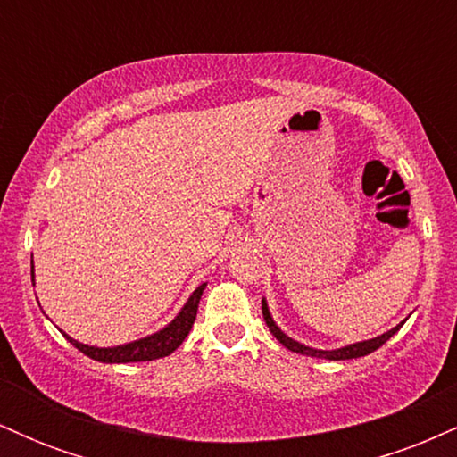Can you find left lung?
<instances>
[{
	"label": "left lung",
	"mask_w": 457,
	"mask_h": 457,
	"mask_svg": "<svg viewBox=\"0 0 457 457\" xmlns=\"http://www.w3.org/2000/svg\"><path fill=\"white\" fill-rule=\"evenodd\" d=\"M262 313H264V320H266V327L270 328V333L275 335L277 342L286 345L287 350H292V353H298V354H307V356H318V359H328V361H345V359H359V356H365L370 353H374V350H378L382 344L389 342L393 335L397 333V330L402 328V324H397L395 328L386 330V333L378 335V337L374 339H367V342H359V344H350V345H344V348H337V350H313L309 348V345H303L295 342L292 337H287L286 333H281V328L277 327L275 322H272L270 318V312H269V305H266V301L262 298Z\"/></svg>",
	"instance_id": "8db88e82"
}]
</instances>
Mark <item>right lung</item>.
Masks as SVG:
<instances>
[{"label":"right lung","instance_id":"add662e5","mask_svg":"<svg viewBox=\"0 0 457 457\" xmlns=\"http://www.w3.org/2000/svg\"><path fill=\"white\" fill-rule=\"evenodd\" d=\"M31 281H34V266H31ZM204 287H206V283H202V286L193 292L191 298L185 303V307L180 309V313H178L165 328L154 335H148V337L144 339H137V342L113 345V348H96V345L77 342V339L68 337L66 333L64 337L75 345L79 353L90 356L94 361H103V363H137V361L162 359V356H170L178 345L185 342L188 330H191L193 322H195L197 305L199 298H202Z\"/></svg>","mask_w":457,"mask_h":457}]
</instances>
